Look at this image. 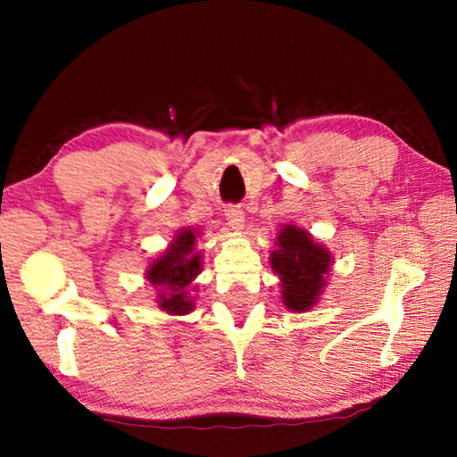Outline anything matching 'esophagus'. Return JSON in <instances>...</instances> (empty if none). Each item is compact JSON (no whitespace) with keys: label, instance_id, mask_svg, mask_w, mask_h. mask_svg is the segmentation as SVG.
<instances>
[{"label":"esophagus","instance_id":"1","mask_svg":"<svg viewBox=\"0 0 457 457\" xmlns=\"http://www.w3.org/2000/svg\"><path fill=\"white\" fill-rule=\"evenodd\" d=\"M226 218L231 229H242L244 228V212L237 205H229L226 210Z\"/></svg>","mask_w":457,"mask_h":457}]
</instances>
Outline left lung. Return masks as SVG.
<instances>
[{
	"label": "left lung",
	"instance_id": "left-lung-1",
	"mask_svg": "<svg viewBox=\"0 0 457 457\" xmlns=\"http://www.w3.org/2000/svg\"><path fill=\"white\" fill-rule=\"evenodd\" d=\"M332 256L311 234L296 226H284L278 234V250L270 256L282 282V303L294 312L311 311L327 286Z\"/></svg>",
	"mask_w": 457,
	"mask_h": 457
}]
</instances>
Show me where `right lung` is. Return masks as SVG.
<instances>
[{"instance_id":"1","label":"right lung","mask_w":457,"mask_h":457,"mask_svg":"<svg viewBox=\"0 0 457 457\" xmlns=\"http://www.w3.org/2000/svg\"><path fill=\"white\" fill-rule=\"evenodd\" d=\"M195 234L193 229H181L167 250L146 270V280L157 288V303L161 311L169 314H187L193 311L187 286L201 270V256L195 253Z\"/></svg>"}]
</instances>
